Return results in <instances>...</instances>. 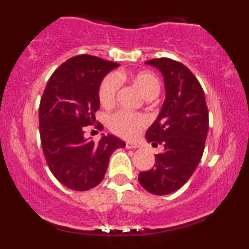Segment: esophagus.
Returning a JSON list of instances; mask_svg holds the SVG:
<instances>
[{"instance_id":"34e87169","label":"esophagus","mask_w":249,"mask_h":249,"mask_svg":"<svg viewBox=\"0 0 249 249\" xmlns=\"http://www.w3.org/2000/svg\"><path fill=\"white\" fill-rule=\"evenodd\" d=\"M125 146H126V148H138L139 144L134 142H125Z\"/></svg>"}]
</instances>
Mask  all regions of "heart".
Instances as JSON below:
<instances>
[{"instance_id":"b5f03b06","label":"heart","mask_w":249,"mask_h":249,"mask_svg":"<svg viewBox=\"0 0 249 249\" xmlns=\"http://www.w3.org/2000/svg\"><path fill=\"white\" fill-rule=\"evenodd\" d=\"M125 73H110L103 79L99 87V102L102 107H111L116 103L117 93L122 85V79ZM131 81L141 90L147 99H152L160 92V81L151 71H141L131 75ZM146 118L141 113L118 111L108 118V127L117 136L123 138H132L142 127L146 125Z\"/></svg>"}]
</instances>
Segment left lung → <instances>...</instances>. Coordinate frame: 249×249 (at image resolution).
<instances>
[{
    "instance_id": "obj_1",
    "label": "left lung",
    "mask_w": 249,
    "mask_h": 249,
    "mask_svg": "<svg viewBox=\"0 0 249 249\" xmlns=\"http://www.w3.org/2000/svg\"><path fill=\"white\" fill-rule=\"evenodd\" d=\"M164 76L166 98L146 139L164 151L156 165L141 172L138 180L147 192L165 196L179 190L191 178L204 153L208 131V108L196 77L182 63L166 57L145 62Z\"/></svg>"
}]
</instances>
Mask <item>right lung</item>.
<instances>
[{
  "mask_svg": "<svg viewBox=\"0 0 249 249\" xmlns=\"http://www.w3.org/2000/svg\"><path fill=\"white\" fill-rule=\"evenodd\" d=\"M118 63L91 55L71 57L51 75L39 103V136L51 173L70 190L88 191L101 184L111 154L125 142L112 134L98 142L84 137L96 123L98 91L104 76ZM97 130L103 125L97 123Z\"/></svg>",
  "mask_w": 249,
  "mask_h": 249,
  "instance_id": "1",
  "label": "right lung"
}]
</instances>
